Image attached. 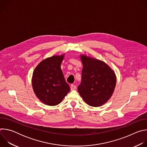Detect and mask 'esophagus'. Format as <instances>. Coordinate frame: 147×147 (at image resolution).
Returning a JSON list of instances; mask_svg holds the SVG:
<instances>
[{"label":"esophagus","instance_id":"34e87169","mask_svg":"<svg viewBox=\"0 0 147 147\" xmlns=\"http://www.w3.org/2000/svg\"><path fill=\"white\" fill-rule=\"evenodd\" d=\"M76 88V86L75 85H73V84H71V86H70V89L71 90H74Z\"/></svg>","mask_w":147,"mask_h":147}]
</instances>
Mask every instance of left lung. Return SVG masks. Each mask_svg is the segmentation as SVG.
I'll return each instance as SVG.
<instances>
[{
	"label": "left lung",
	"instance_id": "8db88e82",
	"mask_svg": "<svg viewBox=\"0 0 147 147\" xmlns=\"http://www.w3.org/2000/svg\"><path fill=\"white\" fill-rule=\"evenodd\" d=\"M81 60L83 67L78 92L88 105L100 107L113 93L116 83L115 73L101 60L85 55L81 56Z\"/></svg>",
	"mask_w": 147,
	"mask_h": 147
}]
</instances>
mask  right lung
Instances as JSON below:
<instances>
[{"mask_svg":"<svg viewBox=\"0 0 147 147\" xmlns=\"http://www.w3.org/2000/svg\"><path fill=\"white\" fill-rule=\"evenodd\" d=\"M63 58L64 55L44 59L33 72L34 91L41 102L49 106L60 103L70 90L60 68Z\"/></svg>","mask_w":147,"mask_h":147,"instance_id":"add662e5","label":"right lung"}]
</instances>
